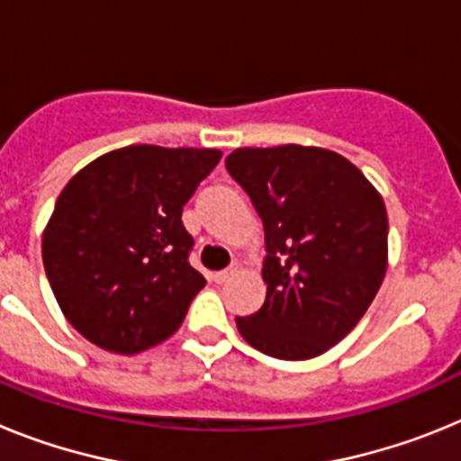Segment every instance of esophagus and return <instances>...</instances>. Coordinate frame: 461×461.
Wrapping results in <instances>:
<instances>
[{
    "mask_svg": "<svg viewBox=\"0 0 461 461\" xmlns=\"http://www.w3.org/2000/svg\"><path fill=\"white\" fill-rule=\"evenodd\" d=\"M233 275H235V267H226V270L214 272V281H217V284H223V281H228Z\"/></svg>",
    "mask_w": 461,
    "mask_h": 461,
    "instance_id": "34e87169",
    "label": "esophagus"
}]
</instances>
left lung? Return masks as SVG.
Masks as SVG:
<instances>
[{"label":"left lung","mask_w":461,"mask_h":461,"mask_svg":"<svg viewBox=\"0 0 461 461\" xmlns=\"http://www.w3.org/2000/svg\"><path fill=\"white\" fill-rule=\"evenodd\" d=\"M226 168L266 228L267 295L258 312L235 319L240 335L279 360L321 356L356 328L385 276L381 194L323 148H240Z\"/></svg>","instance_id":"8db88e82"}]
</instances>
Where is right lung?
<instances>
[{"mask_svg": "<svg viewBox=\"0 0 461 461\" xmlns=\"http://www.w3.org/2000/svg\"><path fill=\"white\" fill-rule=\"evenodd\" d=\"M219 149L129 145L73 175L43 230L59 309L87 341L120 356L177 332L205 276L189 266L182 207Z\"/></svg>", "mask_w": 461, "mask_h": 461, "instance_id": "add662e5", "label": "right lung"}]
</instances>
